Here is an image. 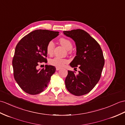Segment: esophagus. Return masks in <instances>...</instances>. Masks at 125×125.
I'll use <instances>...</instances> for the list:
<instances>
[{
    "label": "esophagus",
    "mask_w": 125,
    "mask_h": 125,
    "mask_svg": "<svg viewBox=\"0 0 125 125\" xmlns=\"http://www.w3.org/2000/svg\"><path fill=\"white\" fill-rule=\"evenodd\" d=\"M61 69V68H59V67H56V70L57 71H58V70H60Z\"/></svg>",
    "instance_id": "34e87169"
}]
</instances>
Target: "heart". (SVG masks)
Listing matches in <instances>:
<instances>
[{"instance_id":"obj_1","label":"heart","mask_w":125,"mask_h":125,"mask_svg":"<svg viewBox=\"0 0 125 125\" xmlns=\"http://www.w3.org/2000/svg\"><path fill=\"white\" fill-rule=\"evenodd\" d=\"M59 42L62 46H63L67 50H70L72 47V43L70 40L66 38H62L60 39ZM54 42L52 40L49 41L46 46V50L47 54L51 55L53 54L54 49ZM69 62V60L64 58H61L59 57H54V58L49 59V63L51 65H53L56 67H62L64 65V64Z\"/></svg>"}]
</instances>
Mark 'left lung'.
<instances>
[{"label":"left lung","mask_w":125,"mask_h":125,"mask_svg":"<svg viewBox=\"0 0 125 125\" xmlns=\"http://www.w3.org/2000/svg\"><path fill=\"white\" fill-rule=\"evenodd\" d=\"M63 33L73 39L76 45V56L70 65L80 69L78 74L68 70L65 80L66 88L76 96L86 94L93 89L101 78L104 65L102 49L93 38L83 30L64 31Z\"/></svg>","instance_id":"8db88e82"}]
</instances>
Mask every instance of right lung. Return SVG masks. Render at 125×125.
<instances>
[{
  "mask_svg": "<svg viewBox=\"0 0 125 125\" xmlns=\"http://www.w3.org/2000/svg\"><path fill=\"white\" fill-rule=\"evenodd\" d=\"M59 32L36 30L31 32L17 43L13 59L14 77L25 93L38 94L44 91L56 70L55 66L45 65L38 70L40 63H46L48 42L59 35Z\"/></svg>",
  "mask_w": 125,
  "mask_h": 125,
  "instance_id": "1",
  "label": "right lung"
}]
</instances>
